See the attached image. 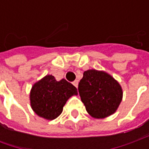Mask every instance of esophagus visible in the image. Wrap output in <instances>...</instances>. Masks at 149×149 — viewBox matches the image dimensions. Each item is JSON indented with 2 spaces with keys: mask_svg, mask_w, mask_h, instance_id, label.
<instances>
[{
  "mask_svg": "<svg viewBox=\"0 0 149 149\" xmlns=\"http://www.w3.org/2000/svg\"><path fill=\"white\" fill-rule=\"evenodd\" d=\"M72 84H73V85H74L76 88L78 87V81H74L72 82Z\"/></svg>",
  "mask_w": 149,
  "mask_h": 149,
  "instance_id": "esophagus-1",
  "label": "esophagus"
}]
</instances>
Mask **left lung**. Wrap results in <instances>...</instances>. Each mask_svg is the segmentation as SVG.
I'll return each instance as SVG.
<instances>
[{
  "label": "left lung",
  "mask_w": 149,
  "mask_h": 149,
  "mask_svg": "<svg viewBox=\"0 0 149 149\" xmlns=\"http://www.w3.org/2000/svg\"><path fill=\"white\" fill-rule=\"evenodd\" d=\"M78 90L86 111L96 119L105 118L116 112L123 98L118 81L106 72L96 69L84 72Z\"/></svg>",
  "instance_id": "8db88e82"
}]
</instances>
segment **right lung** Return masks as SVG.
<instances>
[{
  "label": "right lung",
  "mask_w": 149,
  "mask_h": 149,
  "mask_svg": "<svg viewBox=\"0 0 149 149\" xmlns=\"http://www.w3.org/2000/svg\"><path fill=\"white\" fill-rule=\"evenodd\" d=\"M77 94V88L66 80L57 81L52 75H46L31 88V108L37 116L52 120L61 114L67 100Z\"/></svg>",
  "instance_id": "add662e5"
}]
</instances>
